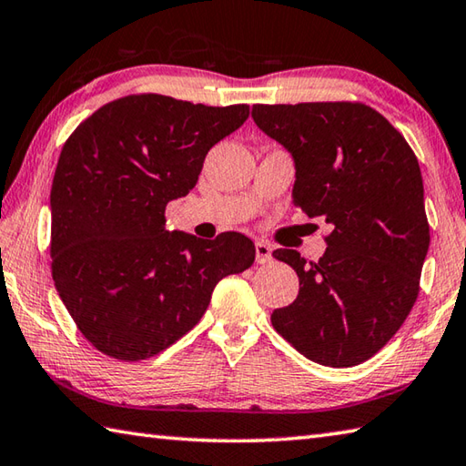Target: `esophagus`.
Wrapping results in <instances>:
<instances>
[{
	"instance_id": "obj_1",
	"label": "esophagus",
	"mask_w": 466,
	"mask_h": 466,
	"mask_svg": "<svg viewBox=\"0 0 466 466\" xmlns=\"http://www.w3.org/2000/svg\"><path fill=\"white\" fill-rule=\"evenodd\" d=\"M270 258H273V247H270V244L265 240H258L257 242V262H260V265H267V262H270Z\"/></svg>"
}]
</instances>
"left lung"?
I'll list each match as a JSON object with an SVG mask.
<instances>
[{
    "label": "left lung",
    "instance_id": "obj_1",
    "mask_svg": "<svg viewBox=\"0 0 466 466\" xmlns=\"http://www.w3.org/2000/svg\"><path fill=\"white\" fill-rule=\"evenodd\" d=\"M252 120L293 158V206L334 228L318 262L273 252L295 268L299 293L270 321L309 360L360 365L391 340L420 291L430 226L418 158L362 104L252 106Z\"/></svg>",
    "mask_w": 466,
    "mask_h": 466
}]
</instances>
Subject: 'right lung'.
<instances>
[{
    "mask_svg": "<svg viewBox=\"0 0 466 466\" xmlns=\"http://www.w3.org/2000/svg\"><path fill=\"white\" fill-rule=\"evenodd\" d=\"M248 106L157 93L99 107L63 147L50 189L55 287L81 334L120 360L155 357L198 324L219 279L255 244L238 232H168L165 208L196 187L208 150Z\"/></svg>",
    "mask_w": 466,
    "mask_h": 466,
    "instance_id": "add662e5",
    "label": "right lung"
}]
</instances>
